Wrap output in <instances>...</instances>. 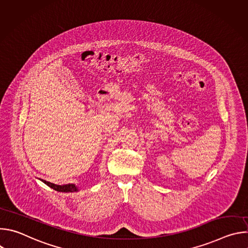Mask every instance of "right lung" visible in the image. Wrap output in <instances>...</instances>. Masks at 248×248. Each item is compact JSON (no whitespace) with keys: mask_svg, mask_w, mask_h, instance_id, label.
Instances as JSON below:
<instances>
[{"mask_svg":"<svg viewBox=\"0 0 248 248\" xmlns=\"http://www.w3.org/2000/svg\"><path fill=\"white\" fill-rule=\"evenodd\" d=\"M45 185H47L48 186H50L51 188L57 190V191H61V192H74V191H78V188L72 184H68V185H63V186H58L55 184H51L49 182H46L44 180H41Z\"/></svg>","mask_w":248,"mask_h":248,"instance_id":"add662e5","label":"right lung"}]
</instances>
